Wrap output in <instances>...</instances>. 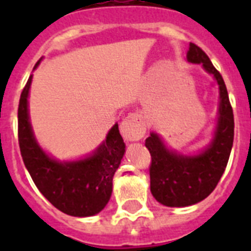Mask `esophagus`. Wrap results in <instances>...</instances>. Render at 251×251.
<instances>
[{
	"instance_id": "34e87169",
	"label": "esophagus",
	"mask_w": 251,
	"mask_h": 251,
	"mask_svg": "<svg viewBox=\"0 0 251 251\" xmlns=\"http://www.w3.org/2000/svg\"><path fill=\"white\" fill-rule=\"evenodd\" d=\"M121 133L126 141H139L145 137L146 124L143 116L139 113L127 114L121 122Z\"/></svg>"
}]
</instances>
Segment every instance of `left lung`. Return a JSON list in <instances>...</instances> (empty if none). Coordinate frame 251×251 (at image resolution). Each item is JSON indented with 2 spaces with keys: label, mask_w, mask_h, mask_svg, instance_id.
<instances>
[{
  "label": "left lung",
  "mask_w": 251,
  "mask_h": 251,
  "mask_svg": "<svg viewBox=\"0 0 251 251\" xmlns=\"http://www.w3.org/2000/svg\"><path fill=\"white\" fill-rule=\"evenodd\" d=\"M186 57L191 64H202L218 82L220 94L218 126L207 149L193 156L168 150L155 133L146 139V147L151 153V193L157 202L168 207L191 206L207 198L222 178L233 146V109L222 74L198 45L190 43Z\"/></svg>",
  "instance_id": "8db88e82"
}]
</instances>
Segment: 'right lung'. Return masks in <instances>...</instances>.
Instances as JSON below:
<instances>
[{
	"label": "right lung",
	"instance_id": "add662e5",
	"mask_svg": "<svg viewBox=\"0 0 251 251\" xmlns=\"http://www.w3.org/2000/svg\"><path fill=\"white\" fill-rule=\"evenodd\" d=\"M31 80L32 75L22 91L18 106V141L31 178L41 194L64 214L78 218L99 214L109 202L114 172L125 153L118 125L109 130L105 141L91 156L78 161L52 159L37 145L29 124L27 99Z\"/></svg>",
	"mask_w": 251,
	"mask_h": 251
}]
</instances>
